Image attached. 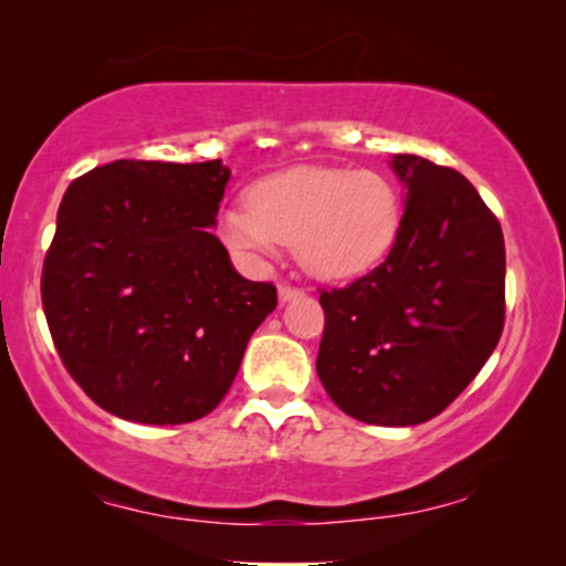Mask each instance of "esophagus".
<instances>
[{
  "label": "esophagus",
  "mask_w": 566,
  "mask_h": 566,
  "mask_svg": "<svg viewBox=\"0 0 566 566\" xmlns=\"http://www.w3.org/2000/svg\"><path fill=\"white\" fill-rule=\"evenodd\" d=\"M298 296H301V291L293 289V285H285V283L277 285V301H281V304H289V301L298 298Z\"/></svg>",
  "instance_id": "34e87169"
}]
</instances>
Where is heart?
Returning <instances> with one entry per match:
<instances>
[{"mask_svg": "<svg viewBox=\"0 0 566 566\" xmlns=\"http://www.w3.org/2000/svg\"><path fill=\"white\" fill-rule=\"evenodd\" d=\"M401 229V196L376 169L298 165L262 177L247 206L219 213V237L247 262L275 258L293 244L306 273L350 281L391 252Z\"/></svg>", "mask_w": 566, "mask_h": 566, "instance_id": "1", "label": "heart"}]
</instances>
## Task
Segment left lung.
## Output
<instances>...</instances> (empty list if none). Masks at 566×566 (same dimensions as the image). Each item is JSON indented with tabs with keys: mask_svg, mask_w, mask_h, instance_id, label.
<instances>
[{
	"mask_svg": "<svg viewBox=\"0 0 566 566\" xmlns=\"http://www.w3.org/2000/svg\"><path fill=\"white\" fill-rule=\"evenodd\" d=\"M405 216L391 252L324 291L316 374L345 415L412 428L443 412L490 358L505 324V239L455 169L394 154Z\"/></svg>",
	"mask_w": 566,
	"mask_h": 566,
	"instance_id": "obj_1",
	"label": "left lung"
}]
</instances>
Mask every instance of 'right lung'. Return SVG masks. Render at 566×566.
Listing matches in <instances>:
<instances>
[{
  "mask_svg": "<svg viewBox=\"0 0 566 566\" xmlns=\"http://www.w3.org/2000/svg\"><path fill=\"white\" fill-rule=\"evenodd\" d=\"M221 159H118L69 185L43 265V312L84 394L115 417L182 424L213 412L277 304L211 234Z\"/></svg>",
  "mask_w": 566,
  "mask_h": 566,
  "instance_id": "right-lung-1",
  "label": "right lung"
}]
</instances>
